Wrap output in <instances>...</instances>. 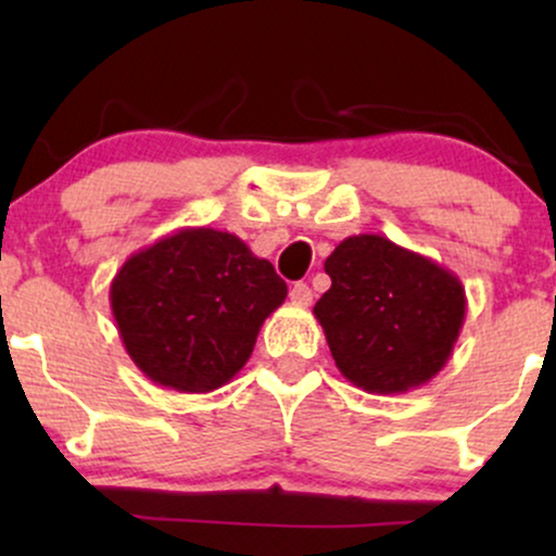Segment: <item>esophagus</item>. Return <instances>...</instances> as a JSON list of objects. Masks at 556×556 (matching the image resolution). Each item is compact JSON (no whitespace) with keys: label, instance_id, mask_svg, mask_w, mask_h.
<instances>
[{"label":"esophagus","instance_id":"obj_1","mask_svg":"<svg viewBox=\"0 0 556 556\" xmlns=\"http://www.w3.org/2000/svg\"><path fill=\"white\" fill-rule=\"evenodd\" d=\"M290 300L298 305H311L314 303V292H311V287L305 282H298V285H292Z\"/></svg>","mask_w":556,"mask_h":556}]
</instances>
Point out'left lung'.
I'll return each instance as SVG.
<instances>
[{"label":"left lung","mask_w":556,"mask_h":556,"mask_svg":"<svg viewBox=\"0 0 556 556\" xmlns=\"http://www.w3.org/2000/svg\"><path fill=\"white\" fill-rule=\"evenodd\" d=\"M324 269L331 287L314 316L344 379L402 394L442 371L468 308L455 274L381 235L342 240Z\"/></svg>","instance_id":"8db88e82"}]
</instances>
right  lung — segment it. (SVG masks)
<instances>
[{
    "label": "right lung",
    "mask_w": 556,
    "mask_h": 556,
    "mask_svg": "<svg viewBox=\"0 0 556 556\" xmlns=\"http://www.w3.org/2000/svg\"><path fill=\"white\" fill-rule=\"evenodd\" d=\"M285 298L269 261L212 227H182L132 253L110 287L127 355L154 384L185 394L232 381Z\"/></svg>",
    "instance_id": "right-lung-1"
}]
</instances>
